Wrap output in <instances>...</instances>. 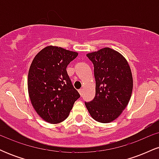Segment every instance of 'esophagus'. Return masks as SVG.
I'll use <instances>...</instances> for the list:
<instances>
[{
  "instance_id": "34e87169",
  "label": "esophagus",
  "mask_w": 159,
  "mask_h": 159,
  "mask_svg": "<svg viewBox=\"0 0 159 159\" xmlns=\"http://www.w3.org/2000/svg\"><path fill=\"white\" fill-rule=\"evenodd\" d=\"M78 92H79L80 95L82 96V95H83V89H81V90H78Z\"/></svg>"
}]
</instances>
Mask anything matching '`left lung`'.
<instances>
[{"mask_svg": "<svg viewBox=\"0 0 159 159\" xmlns=\"http://www.w3.org/2000/svg\"><path fill=\"white\" fill-rule=\"evenodd\" d=\"M94 66L96 96L85 105L93 118L99 123H111L127 106L133 88L132 75L126 60L110 48L89 53Z\"/></svg>", "mask_w": 159, "mask_h": 159, "instance_id": "1", "label": "left lung"}]
</instances>
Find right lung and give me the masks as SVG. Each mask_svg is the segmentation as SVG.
<instances>
[{
  "mask_svg": "<svg viewBox=\"0 0 159 159\" xmlns=\"http://www.w3.org/2000/svg\"><path fill=\"white\" fill-rule=\"evenodd\" d=\"M77 56V52L48 46L36 54L30 65L29 96L36 113L48 123L65 120L80 97L66 72L67 66Z\"/></svg>",
  "mask_w": 159,
  "mask_h": 159,
  "instance_id": "right-lung-1",
  "label": "right lung"
}]
</instances>
